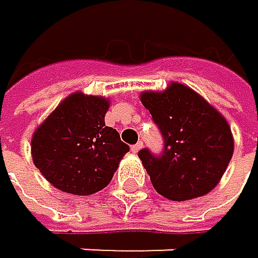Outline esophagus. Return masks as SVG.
Returning a JSON list of instances; mask_svg holds the SVG:
<instances>
[{"mask_svg":"<svg viewBox=\"0 0 258 258\" xmlns=\"http://www.w3.org/2000/svg\"><path fill=\"white\" fill-rule=\"evenodd\" d=\"M142 147H144V144H142V142H138V144L132 145V152H133V153H138V152L141 150Z\"/></svg>","mask_w":258,"mask_h":258,"instance_id":"esophagus-1","label":"esophagus"}]
</instances>
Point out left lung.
Returning <instances> with one entry per match:
<instances>
[{
    "label": "left lung",
    "instance_id": "1",
    "mask_svg": "<svg viewBox=\"0 0 258 258\" xmlns=\"http://www.w3.org/2000/svg\"><path fill=\"white\" fill-rule=\"evenodd\" d=\"M141 102L164 138L161 155L148 148L138 153L156 192L172 201L209 194L234 153L227 120L192 88L176 82L162 93H142Z\"/></svg>",
    "mask_w": 258,
    "mask_h": 258
}]
</instances>
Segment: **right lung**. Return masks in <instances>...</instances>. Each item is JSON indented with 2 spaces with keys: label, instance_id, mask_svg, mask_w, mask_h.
Here are the masks:
<instances>
[{
  "label": "right lung",
  "instance_id": "obj_1",
  "mask_svg": "<svg viewBox=\"0 0 258 258\" xmlns=\"http://www.w3.org/2000/svg\"><path fill=\"white\" fill-rule=\"evenodd\" d=\"M110 100L74 93L46 117L32 136L31 153L55 189L93 195L110 184L130 147L105 125Z\"/></svg>",
  "mask_w": 258,
  "mask_h": 258
}]
</instances>
